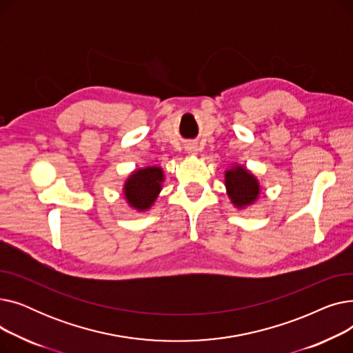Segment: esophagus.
<instances>
[{
  "mask_svg": "<svg viewBox=\"0 0 353 353\" xmlns=\"http://www.w3.org/2000/svg\"><path fill=\"white\" fill-rule=\"evenodd\" d=\"M190 152H192V153H193V152H196V150H194V148H193V147H192V148H190Z\"/></svg>",
  "mask_w": 353,
  "mask_h": 353,
  "instance_id": "esophagus-1",
  "label": "esophagus"
}]
</instances>
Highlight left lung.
I'll list each match as a JSON object with an SVG mask.
<instances>
[{"instance_id": "8db88e82", "label": "left lung", "mask_w": 353, "mask_h": 353, "mask_svg": "<svg viewBox=\"0 0 353 353\" xmlns=\"http://www.w3.org/2000/svg\"><path fill=\"white\" fill-rule=\"evenodd\" d=\"M226 188L236 206H246L253 203L259 194V184L248 170L237 167L226 173Z\"/></svg>"}]
</instances>
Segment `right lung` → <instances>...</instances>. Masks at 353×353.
<instances>
[{
  "label": "right lung",
  "mask_w": 353,
  "mask_h": 353,
  "mask_svg": "<svg viewBox=\"0 0 353 353\" xmlns=\"http://www.w3.org/2000/svg\"><path fill=\"white\" fill-rule=\"evenodd\" d=\"M163 172L159 167H147L136 172L125 183V197L130 205L139 210H145L153 205L161 186Z\"/></svg>",
  "instance_id": "add662e5"
}]
</instances>
